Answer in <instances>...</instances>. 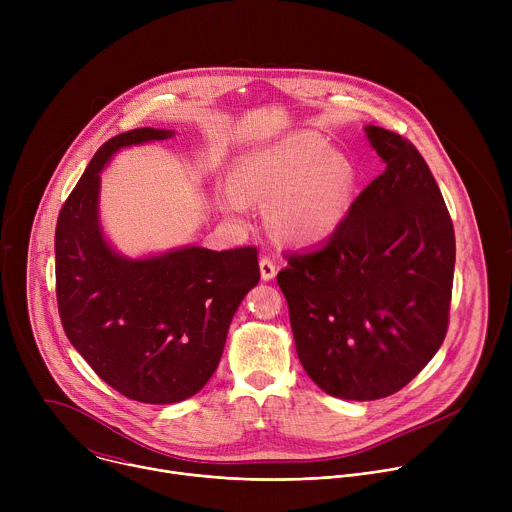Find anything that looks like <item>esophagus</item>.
<instances>
[{"instance_id":"obj_1","label":"esophagus","mask_w":512,"mask_h":512,"mask_svg":"<svg viewBox=\"0 0 512 512\" xmlns=\"http://www.w3.org/2000/svg\"><path fill=\"white\" fill-rule=\"evenodd\" d=\"M259 269H261V279H263V281H271V279L277 275L275 263H273L269 257H263V259L259 261Z\"/></svg>"}]
</instances>
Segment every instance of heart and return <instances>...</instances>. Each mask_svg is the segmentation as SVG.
Here are the masks:
<instances>
[{"label": "heart", "instance_id": "1", "mask_svg": "<svg viewBox=\"0 0 512 512\" xmlns=\"http://www.w3.org/2000/svg\"><path fill=\"white\" fill-rule=\"evenodd\" d=\"M231 182L227 212L243 216L245 200L271 202L267 218L279 239L316 245L344 221L354 170L318 135L294 133L239 158Z\"/></svg>", "mask_w": 512, "mask_h": 512}]
</instances>
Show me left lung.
Wrapping results in <instances>:
<instances>
[{"mask_svg":"<svg viewBox=\"0 0 512 512\" xmlns=\"http://www.w3.org/2000/svg\"><path fill=\"white\" fill-rule=\"evenodd\" d=\"M364 131L385 172L324 245L287 253L277 273L302 367L348 401L401 391L440 350L456 263L450 212L415 145L377 125Z\"/></svg>","mask_w":512,"mask_h":512,"instance_id":"obj_1","label":"left lung"}]
</instances>
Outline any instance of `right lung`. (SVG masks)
<instances>
[{"label":"right lung","instance_id":"add662e5","mask_svg":"<svg viewBox=\"0 0 512 512\" xmlns=\"http://www.w3.org/2000/svg\"><path fill=\"white\" fill-rule=\"evenodd\" d=\"M139 127L105 141L60 208L56 300L70 344L121 395L178 403L196 395L223 356L231 320L259 283L255 247H182L127 259L99 223L101 170L129 145L172 137Z\"/></svg>","mask_w":512,"mask_h":512}]
</instances>
